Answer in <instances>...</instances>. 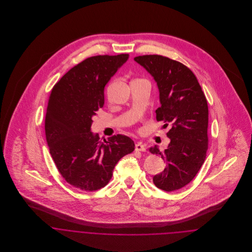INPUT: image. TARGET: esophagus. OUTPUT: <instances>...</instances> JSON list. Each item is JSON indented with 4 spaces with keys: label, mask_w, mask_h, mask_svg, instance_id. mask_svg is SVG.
<instances>
[{
    "label": "esophagus",
    "mask_w": 252,
    "mask_h": 252,
    "mask_svg": "<svg viewBox=\"0 0 252 252\" xmlns=\"http://www.w3.org/2000/svg\"><path fill=\"white\" fill-rule=\"evenodd\" d=\"M145 149H146V146L143 143H137L135 145V150L136 151H144Z\"/></svg>",
    "instance_id": "34e87169"
}]
</instances>
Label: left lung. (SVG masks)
Returning a JSON list of instances; mask_svg holds the SVG:
<instances>
[{
	"mask_svg": "<svg viewBox=\"0 0 252 252\" xmlns=\"http://www.w3.org/2000/svg\"><path fill=\"white\" fill-rule=\"evenodd\" d=\"M134 60L155 79L160 93L161 107L156 109L157 121L171 142L161 152L155 145L152 154L161 155L165 170L153 177L156 187L176 191L187 185L201 169L209 146V108L206 96L193 72L179 61L162 55H143Z\"/></svg>",
	"mask_w": 252,
	"mask_h": 252,
	"instance_id": "left-lung-1",
	"label": "left lung"
}]
</instances>
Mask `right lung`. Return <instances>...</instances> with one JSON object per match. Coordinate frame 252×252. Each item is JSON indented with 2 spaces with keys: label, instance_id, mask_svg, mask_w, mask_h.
<instances>
[{
  "label": "right lung",
  "instance_id": "obj_1",
  "mask_svg": "<svg viewBox=\"0 0 252 252\" xmlns=\"http://www.w3.org/2000/svg\"><path fill=\"white\" fill-rule=\"evenodd\" d=\"M129 54L89 57L53 86L45 115V137L62 178L73 187L96 191L105 187L117 162L135 149L132 139L114 135L100 141L91 132L92 117L105 103V86Z\"/></svg>",
  "mask_w": 252,
  "mask_h": 252
}]
</instances>
